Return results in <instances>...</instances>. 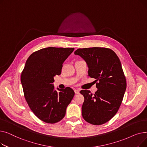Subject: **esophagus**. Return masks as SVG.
<instances>
[{
  "label": "esophagus",
  "instance_id": "obj_1",
  "mask_svg": "<svg viewBox=\"0 0 147 147\" xmlns=\"http://www.w3.org/2000/svg\"><path fill=\"white\" fill-rule=\"evenodd\" d=\"M79 92H80V90H74V93H75L76 94H79Z\"/></svg>",
  "mask_w": 147,
  "mask_h": 147
}]
</instances>
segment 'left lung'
<instances>
[{
    "instance_id": "1",
    "label": "left lung",
    "mask_w": 147,
    "mask_h": 147,
    "mask_svg": "<svg viewBox=\"0 0 147 147\" xmlns=\"http://www.w3.org/2000/svg\"><path fill=\"white\" fill-rule=\"evenodd\" d=\"M74 54L85 61L88 76L98 82L94 94L88 90L80 91L84 98L82 116L92 125L104 124L118 111L126 89L120 61L113 50L105 48L78 49Z\"/></svg>"
}]
</instances>
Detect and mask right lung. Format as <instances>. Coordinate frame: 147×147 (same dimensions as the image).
<instances>
[{
    "label": "right lung",
    "mask_w": 147,
    "mask_h": 147,
    "mask_svg": "<svg viewBox=\"0 0 147 147\" xmlns=\"http://www.w3.org/2000/svg\"><path fill=\"white\" fill-rule=\"evenodd\" d=\"M74 48L49 47L38 50L27 59L21 76L26 101L33 113L47 123L63 119L74 96L69 87L54 88V77L60 75L65 60Z\"/></svg>",
    "instance_id": "1"
}]
</instances>
